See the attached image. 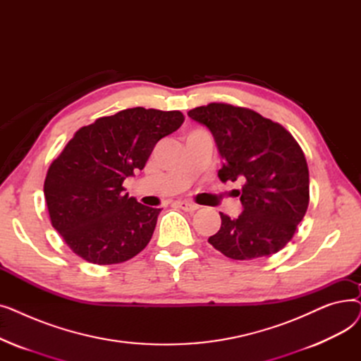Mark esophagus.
<instances>
[{
	"label": "esophagus",
	"mask_w": 361,
	"mask_h": 361,
	"mask_svg": "<svg viewBox=\"0 0 361 361\" xmlns=\"http://www.w3.org/2000/svg\"><path fill=\"white\" fill-rule=\"evenodd\" d=\"M177 204H178V207H181L183 211H185V212H196L197 209H199V204H196V203H192V202H187V200H181V202H177Z\"/></svg>",
	"instance_id": "esophagus-1"
}]
</instances>
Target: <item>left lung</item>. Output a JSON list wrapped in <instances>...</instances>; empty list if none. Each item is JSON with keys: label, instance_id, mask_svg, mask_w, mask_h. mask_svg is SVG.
Returning a JSON list of instances; mask_svg holds the SVG:
<instances>
[{"label": "left lung", "instance_id": "1", "mask_svg": "<svg viewBox=\"0 0 361 361\" xmlns=\"http://www.w3.org/2000/svg\"><path fill=\"white\" fill-rule=\"evenodd\" d=\"M188 117L212 131L224 159L222 183L244 181L237 192L244 206L238 218L221 215L209 237L230 259L250 260L282 250L291 241L309 206V168L297 140L279 123L253 109L211 102Z\"/></svg>", "mask_w": 361, "mask_h": 361}]
</instances>
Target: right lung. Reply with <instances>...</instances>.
Returning a JSON list of instances; mask_svg holds the SVG:
<instances>
[{
    "label": "right lung",
    "mask_w": 361,
    "mask_h": 361,
    "mask_svg": "<svg viewBox=\"0 0 361 361\" xmlns=\"http://www.w3.org/2000/svg\"><path fill=\"white\" fill-rule=\"evenodd\" d=\"M183 121L180 111L123 109L79 128L52 161L44 183L49 219L79 257L114 264L146 247L161 209L128 197L123 183Z\"/></svg>",
    "instance_id": "add662e5"
}]
</instances>
